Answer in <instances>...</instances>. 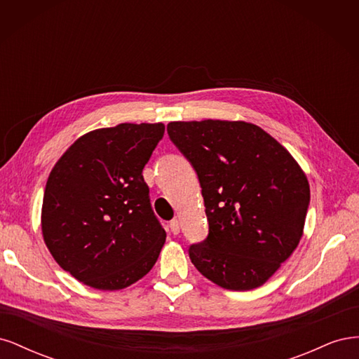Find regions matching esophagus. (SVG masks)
Returning <instances> with one entry per match:
<instances>
[{"label":"esophagus","instance_id":"esophagus-1","mask_svg":"<svg viewBox=\"0 0 359 359\" xmlns=\"http://www.w3.org/2000/svg\"><path fill=\"white\" fill-rule=\"evenodd\" d=\"M169 227H170V232L173 235H178L180 233V222L177 219H173L170 223H169Z\"/></svg>","mask_w":359,"mask_h":359}]
</instances>
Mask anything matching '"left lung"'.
<instances>
[{"label": "left lung", "mask_w": 359, "mask_h": 359, "mask_svg": "<svg viewBox=\"0 0 359 359\" xmlns=\"http://www.w3.org/2000/svg\"><path fill=\"white\" fill-rule=\"evenodd\" d=\"M168 133L198 173L210 233L189 248L212 283L252 290L295 252L310 203L306 173L289 151L245 121H172Z\"/></svg>", "instance_id": "obj_1"}]
</instances>
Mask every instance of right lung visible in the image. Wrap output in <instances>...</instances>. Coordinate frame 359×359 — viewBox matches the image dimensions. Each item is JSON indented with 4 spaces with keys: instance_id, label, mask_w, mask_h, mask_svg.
<instances>
[{
    "instance_id": "1",
    "label": "right lung",
    "mask_w": 359,
    "mask_h": 359,
    "mask_svg": "<svg viewBox=\"0 0 359 359\" xmlns=\"http://www.w3.org/2000/svg\"><path fill=\"white\" fill-rule=\"evenodd\" d=\"M163 135L161 123L97 128L74 140L52 168L43 240L83 285L124 289L157 262L166 232L151 208L142 170Z\"/></svg>"
}]
</instances>
